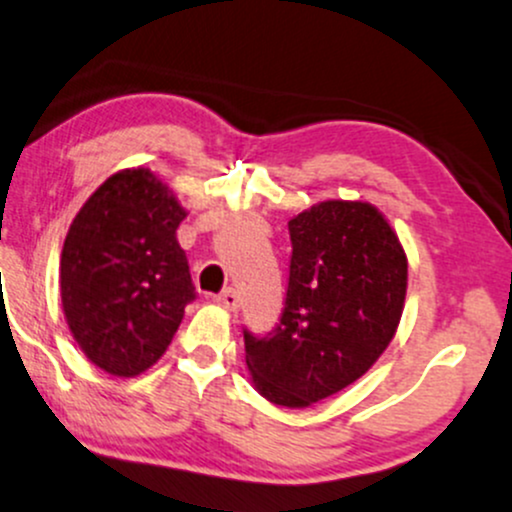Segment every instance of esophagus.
I'll return each mask as SVG.
<instances>
[{"label":"esophagus","instance_id":"obj_1","mask_svg":"<svg viewBox=\"0 0 512 512\" xmlns=\"http://www.w3.org/2000/svg\"><path fill=\"white\" fill-rule=\"evenodd\" d=\"M214 300H217L221 307H226V310H231V312H238V307H240V298H238L236 288H226V291H221Z\"/></svg>","mask_w":512,"mask_h":512}]
</instances>
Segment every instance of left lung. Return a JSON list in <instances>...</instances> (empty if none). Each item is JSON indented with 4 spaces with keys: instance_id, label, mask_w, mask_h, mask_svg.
I'll list each match as a JSON object with an SVG mask.
<instances>
[{
    "instance_id": "left-lung-1",
    "label": "left lung",
    "mask_w": 512,
    "mask_h": 512,
    "mask_svg": "<svg viewBox=\"0 0 512 512\" xmlns=\"http://www.w3.org/2000/svg\"><path fill=\"white\" fill-rule=\"evenodd\" d=\"M291 264L279 324L243 329L255 389L307 408L360 379L389 348L403 315L408 260L367 202L329 200L288 221Z\"/></svg>"
}]
</instances>
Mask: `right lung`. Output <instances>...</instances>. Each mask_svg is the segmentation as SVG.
Here are the masks:
<instances>
[{"instance_id":"obj_1","label":"right lung","mask_w":512,"mask_h":512,"mask_svg":"<svg viewBox=\"0 0 512 512\" xmlns=\"http://www.w3.org/2000/svg\"><path fill=\"white\" fill-rule=\"evenodd\" d=\"M186 209L147 169L109 176L73 219L61 252V303L90 362L135 377L169 348L197 298L176 240Z\"/></svg>"}]
</instances>
